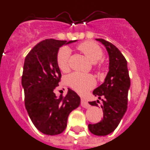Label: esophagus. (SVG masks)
<instances>
[{
	"label": "esophagus",
	"mask_w": 150,
	"mask_h": 150,
	"mask_svg": "<svg viewBox=\"0 0 150 150\" xmlns=\"http://www.w3.org/2000/svg\"><path fill=\"white\" fill-rule=\"evenodd\" d=\"M81 106L83 107H84V108H88L89 107V104H88V103L87 102V100H85L84 98H81Z\"/></svg>",
	"instance_id": "esophagus-1"
}]
</instances>
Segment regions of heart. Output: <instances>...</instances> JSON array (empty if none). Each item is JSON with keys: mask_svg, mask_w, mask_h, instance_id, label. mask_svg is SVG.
<instances>
[{"mask_svg": "<svg viewBox=\"0 0 150 150\" xmlns=\"http://www.w3.org/2000/svg\"><path fill=\"white\" fill-rule=\"evenodd\" d=\"M80 51L92 63L98 62L103 58L101 49L95 43L85 42L78 46ZM71 50L67 47H63L58 52L57 64L62 71H67L69 68V57ZM67 83L79 94L86 93L95 86V80L90 74L74 73L67 77Z\"/></svg>", "mask_w": 150, "mask_h": 150, "instance_id": "heart-1", "label": "heart"}]
</instances>
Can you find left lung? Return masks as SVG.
Here are the masks:
<instances>
[{
  "label": "left lung",
  "instance_id": "obj_1",
  "mask_svg": "<svg viewBox=\"0 0 150 150\" xmlns=\"http://www.w3.org/2000/svg\"><path fill=\"white\" fill-rule=\"evenodd\" d=\"M97 41L105 46L109 55V71L104 83L93 91L95 96L101 99L104 117L96 124L88 125V129L95 135L105 136L112 133L120 124L127 110L128 94L131 86L126 59L121 52L111 43L103 39ZM96 101L88 102L98 106Z\"/></svg>",
  "mask_w": 150,
  "mask_h": 150
}]
</instances>
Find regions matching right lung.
Masks as SVG:
<instances>
[{"label":"right lung","instance_id":"obj_1","mask_svg":"<svg viewBox=\"0 0 150 150\" xmlns=\"http://www.w3.org/2000/svg\"><path fill=\"white\" fill-rule=\"evenodd\" d=\"M76 41H41L25 59L22 77L25 105L34 126L44 134L62 133L67 127L69 114L80 104L79 96L71 88L64 98H57L54 93L62 76L57 64L59 48Z\"/></svg>","mask_w":150,"mask_h":150}]
</instances>
